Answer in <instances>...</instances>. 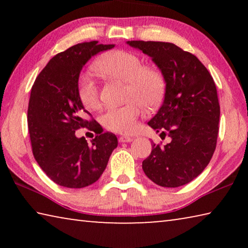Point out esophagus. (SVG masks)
<instances>
[{
    "mask_svg": "<svg viewBox=\"0 0 248 248\" xmlns=\"http://www.w3.org/2000/svg\"><path fill=\"white\" fill-rule=\"evenodd\" d=\"M133 139L131 137H127V136H121L119 137V142H131Z\"/></svg>",
    "mask_w": 248,
    "mask_h": 248,
    "instance_id": "34e87169",
    "label": "esophagus"
}]
</instances>
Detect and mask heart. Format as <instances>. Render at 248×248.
<instances>
[{
  "instance_id": "b5f03b06",
  "label": "heart",
  "mask_w": 248,
  "mask_h": 248,
  "mask_svg": "<svg viewBox=\"0 0 248 248\" xmlns=\"http://www.w3.org/2000/svg\"><path fill=\"white\" fill-rule=\"evenodd\" d=\"M100 74L128 83L127 98L131 99L123 106H111L105 110L100 121L105 128L118 133H131L137 129L142 104L155 107L161 103L165 92V78L156 68L144 65L138 54L124 50L106 53L96 63ZM78 95L87 108L99 106V91L91 74H84L78 82Z\"/></svg>"
}]
</instances>
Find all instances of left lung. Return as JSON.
I'll use <instances>...</instances> for the list:
<instances>
[{
    "label": "left lung",
    "mask_w": 248,
    "mask_h": 248,
    "mask_svg": "<svg viewBox=\"0 0 248 248\" xmlns=\"http://www.w3.org/2000/svg\"><path fill=\"white\" fill-rule=\"evenodd\" d=\"M128 45L152 58L166 83L164 102L149 125L171 141L153 143L142 169L158 186H183L202 173L215 153L220 119L215 81L198 58L174 44L131 40Z\"/></svg>",
    "instance_id": "1"
}]
</instances>
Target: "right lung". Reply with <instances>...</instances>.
<instances>
[{"label": "right lung", "mask_w": 248, "mask_h": 248, "mask_svg": "<svg viewBox=\"0 0 248 248\" xmlns=\"http://www.w3.org/2000/svg\"><path fill=\"white\" fill-rule=\"evenodd\" d=\"M115 45L98 41L78 44L54 56L37 77L29 98L27 123L33 157L48 177L66 188H84L98 180L118 140L114 133H99L87 143L75 131H95L97 123L78 95L83 66L100 51Z\"/></svg>", "instance_id": "1"}]
</instances>
